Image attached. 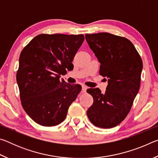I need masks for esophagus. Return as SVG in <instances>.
Masks as SVG:
<instances>
[{
	"mask_svg": "<svg viewBox=\"0 0 158 158\" xmlns=\"http://www.w3.org/2000/svg\"><path fill=\"white\" fill-rule=\"evenodd\" d=\"M86 90H87V87L85 86V85H82V91L84 93L86 92Z\"/></svg>",
	"mask_w": 158,
	"mask_h": 158,
	"instance_id": "34e87169",
	"label": "esophagus"
}]
</instances>
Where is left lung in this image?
I'll list each match as a JSON object with an SVG mask.
<instances>
[{
	"label": "left lung",
	"mask_w": 158,
	"mask_h": 158,
	"mask_svg": "<svg viewBox=\"0 0 158 158\" xmlns=\"http://www.w3.org/2000/svg\"><path fill=\"white\" fill-rule=\"evenodd\" d=\"M85 40L100 63V75L108 78L102 94L98 88L89 89L93 103L87 110L96 127L111 128L129 114L138 93L143 62L133 44L124 37L108 33L85 34Z\"/></svg>",
	"instance_id": "1"
}]
</instances>
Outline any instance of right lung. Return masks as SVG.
<instances>
[{
	"label": "right lung",
	"mask_w": 158,
	"mask_h": 158,
	"mask_svg": "<svg viewBox=\"0 0 158 158\" xmlns=\"http://www.w3.org/2000/svg\"><path fill=\"white\" fill-rule=\"evenodd\" d=\"M84 35L40 34L21 51L17 81L23 109L42 126H55L65 119L69 106L81 90L60 75L73 67Z\"/></svg>",
	"instance_id": "1"
}]
</instances>
